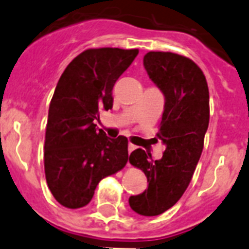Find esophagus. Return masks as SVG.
Returning a JSON list of instances; mask_svg holds the SVG:
<instances>
[{"instance_id": "1", "label": "esophagus", "mask_w": 249, "mask_h": 249, "mask_svg": "<svg viewBox=\"0 0 249 249\" xmlns=\"http://www.w3.org/2000/svg\"><path fill=\"white\" fill-rule=\"evenodd\" d=\"M136 146L135 145H132V143H129V146H127V150H129V153H131L132 151L135 150Z\"/></svg>"}]
</instances>
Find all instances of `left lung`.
Listing matches in <instances>:
<instances>
[{"mask_svg":"<svg viewBox=\"0 0 249 249\" xmlns=\"http://www.w3.org/2000/svg\"><path fill=\"white\" fill-rule=\"evenodd\" d=\"M143 66L164 94V110L157 138L166 145L161 160L150 161L143 150L132 151L129 162L147 177L143 193L129 198L130 208L157 216L177 203L193 178L209 126V88L200 67L174 53L150 51Z\"/></svg>","mask_w":249,"mask_h":249,"instance_id":"8db88e82","label":"left lung"}]
</instances>
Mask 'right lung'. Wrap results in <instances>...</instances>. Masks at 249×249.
Wrapping results in <instances>:
<instances>
[{"mask_svg": "<svg viewBox=\"0 0 249 249\" xmlns=\"http://www.w3.org/2000/svg\"><path fill=\"white\" fill-rule=\"evenodd\" d=\"M138 49H87L72 60L49 107L44 168L51 194L69 209L86 206L103 178L126 164L127 139H109L94 120L113 107L111 90Z\"/></svg>", "mask_w": 249, "mask_h": 249, "instance_id": "add662e5", "label": "right lung"}]
</instances>
